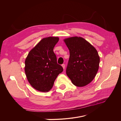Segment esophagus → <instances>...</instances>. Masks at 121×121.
<instances>
[{
  "label": "esophagus",
  "mask_w": 121,
  "mask_h": 121,
  "mask_svg": "<svg viewBox=\"0 0 121 121\" xmlns=\"http://www.w3.org/2000/svg\"><path fill=\"white\" fill-rule=\"evenodd\" d=\"M61 66L63 67V69H65V65L64 64H62V65H61Z\"/></svg>",
  "instance_id": "1"
}]
</instances>
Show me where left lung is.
Listing matches in <instances>:
<instances>
[{
    "label": "left lung",
    "instance_id": "8db88e82",
    "mask_svg": "<svg viewBox=\"0 0 121 121\" xmlns=\"http://www.w3.org/2000/svg\"><path fill=\"white\" fill-rule=\"evenodd\" d=\"M64 42L69 51L67 76L76 86L88 85L94 79L98 70L100 58L96 49L80 37L65 39Z\"/></svg>",
    "mask_w": 121,
    "mask_h": 121
}]
</instances>
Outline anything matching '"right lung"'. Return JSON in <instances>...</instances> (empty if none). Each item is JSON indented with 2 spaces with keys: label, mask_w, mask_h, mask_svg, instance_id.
I'll return each instance as SVG.
<instances>
[{
  "label": "right lung",
  "mask_w": 121,
  "mask_h": 121,
  "mask_svg": "<svg viewBox=\"0 0 121 121\" xmlns=\"http://www.w3.org/2000/svg\"><path fill=\"white\" fill-rule=\"evenodd\" d=\"M59 38L49 37L42 39L30 52L25 60V72L31 85L41 92H47L53 85L63 68L57 63L54 46Z\"/></svg>",
  "instance_id": "add662e5"
}]
</instances>
